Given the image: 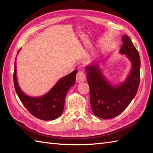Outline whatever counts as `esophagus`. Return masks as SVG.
Here are the masks:
<instances>
[{
	"label": "esophagus",
	"mask_w": 153,
	"mask_h": 153,
	"mask_svg": "<svg viewBox=\"0 0 153 153\" xmlns=\"http://www.w3.org/2000/svg\"><path fill=\"white\" fill-rule=\"evenodd\" d=\"M86 79L85 74L81 71H79L77 74L76 76V81L77 83H82Z\"/></svg>",
	"instance_id": "34e87169"
}]
</instances>
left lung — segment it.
<instances>
[{
  "instance_id": "1",
  "label": "left lung",
  "mask_w": 153,
  "mask_h": 153,
  "mask_svg": "<svg viewBox=\"0 0 153 153\" xmlns=\"http://www.w3.org/2000/svg\"><path fill=\"white\" fill-rule=\"evenodd\" d=\"M123 42L120 50L130 61L132 68L126 79L119 85H112L100 68L99 61H94L85 67L90 87V101L94 114L107 120L121 114L138 92L140 76L139 53L127 35L122 37Z\"/></svg>"
}]
</instances>
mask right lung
Here are the masks:
<instances>
[{
	"label": "right lung",
	"instance_id": "add662e5",
	"mask_svg": "<svg viewBox=\"0 0 153 153\" xmlns=\"http://www.w3.org/2000/svg\"><path fill=\"white\" fill-rule=\"evenodd\" d=\"M20 50L21 49L18 51L17 54ZM16 59L17 57L15 60L14 86L17 94L24 106L33 116L42 120H53L59 117L63 112L66 93L75 84L77 70H74L67 76L61 77L45 95L30 96L22 91L19 85Z\"/></svg>",
	"mask_w": 153,
	"mask_h": 153
}]
</instances>
